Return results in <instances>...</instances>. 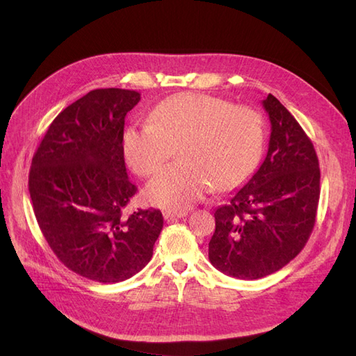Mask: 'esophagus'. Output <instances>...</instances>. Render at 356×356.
Instances as JSON below:
<instances>
[{
	"instance_id": "34e87169",
	"label": "esophagus",
	"mask_w": 356,
	"mask_h": 356,
	"mask_svg": "<svg viewBox=\"0 0 356 356\" xmlns=\"http://www.w3.org/2000/svg\"><path fill=\"white\" fill-rule=\"evenodd\" d=\"M188 215V211H172V209H168L163 212V217L165 220L170 221L174 218H182V217H187Z\"/></svg>"
}]
</instances>
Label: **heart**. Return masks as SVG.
I'll use <instances>...</instances> for the list:
<instances>
[{"label":"heart","instance_id":"obj_1","mask_svg":"<svg viewBox=\"0 0 356 356\" xmlns=\"http://www.w3.org/2000/svg\"><path fill=\"white\" fill-rule=\"evenodd\" d=\"M263 144L255 110L200 93L170 96L149 123L129 127L123 136L127 163L141 177L153 175L179 147L182 160L160 170L145 188L149 202L175 211L188 209L213 184L239 186L257 166Z\"/></svg>","mask_w":356,"mask_h":356}]
</instances>
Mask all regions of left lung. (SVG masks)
I'll return each mask as SVG.
<instances>
[{
    "mask_svg": "<svg viewBox=\"0 0 356 356\" xmlns=\"http://www.w3.org/2000/svg\"><path fill=\"white\" fill-rule=\"evenodd\" d=\"M263 106L272 132L261 166L213 212L209 261L238 279L277 272L303 250L319 202V161L298 122L273 95Z\"/></svg>",
    "mask_w": 356,
    "mask_h": 356,
    "instance_id": "obj_1",
    "label": "left lung"
}]
</instances>
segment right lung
<instances>
[{
  "instance_id": "obj_1",
  "label": "right lung",
  "mask_w": 356,
  "mask_h": 356,
  "mask_svg": "<svg viewBox=\"0 0 356 356\" xmlns=\"http://www.w3.org/2000/svg\"><path fill=\"white\" fill-rule=\"evenodd\" d=\"M139 99L115 88L84 95L51 122L29 170L32 208L51 251L102 284L143 270L163 229L159 209L124 213L136 193L124 165V117Z\"/></svg>"
}]
</instances>
